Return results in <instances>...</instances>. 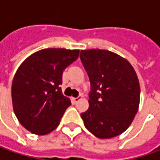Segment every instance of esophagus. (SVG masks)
<instances>
[{
  "instance_id": "esophagus-1",
  "label": "esophagus",
  "mask_w": 160,
  "mask_h": 160,
  "mask_svg": "<svg viewBox=\"0 0 160 160\" xmlns=\"http://www.w3.org/2000/svg\"><path fill=\"white\" fill-rule=\"evenodd\" d=\"M82 97H83V96L81 95L79 96V97H77V98H73V102H74V103H77V102L82 99Z\"/></svg>"
}]
</instances>
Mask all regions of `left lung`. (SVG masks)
Masks as SVG:
<instances>
[{
    "instance_id": "left-lung-1",
    "label": "left lung",
    "mask_w": 160,
    "mask_h": 160,
    "mask_svg": "<svg viewBox=\"0 0 160 160\" xmlns=\"http://www.w3.org/2000/svg\"><path fill=\"white\" fill-rule=\"evenodd\" d=\"M80 58L91 83L89 108L81 114L96 137L108 139L132 124L140 104V83L126 58L107 50H82Z\"/></svg>"
}]
</instances>
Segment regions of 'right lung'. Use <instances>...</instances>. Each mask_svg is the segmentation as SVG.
<instances>
[{"label": "right lung", "instance_id": "obj_1", "mask_svg": "<svg viewBox=\"0 0 160 160\" xmlns=\"http://www.w3.org/2000/svg\"><path fill=\"white\" fill-rule=\"evenodd\" d=\"M79 50L49 48L26 58L16 71L11 86L16 117L27 130L45 135L58 127L69 98L62 94V74L77 60Z\"/></svg>", "mask_w": 160, "mask_h": 160}]
</instances>
